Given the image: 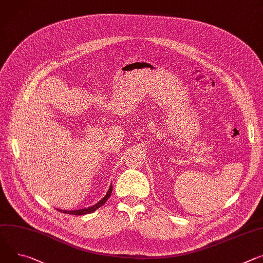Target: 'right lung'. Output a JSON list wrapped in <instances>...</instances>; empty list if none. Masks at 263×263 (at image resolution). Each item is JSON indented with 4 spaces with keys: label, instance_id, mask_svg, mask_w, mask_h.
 Masks as SVG:
<instances>
[{
    "label": "right lung",
    "instance_id": "obj_1",
    "mask_svg": "<svg viewBox=\"0 0 263 263\" xmlns=\"http://www.w3.org/2000/svg\"><path fill=\"white\" fill-rule=\"evenodd\" d=\"M111 193H112V185L110 186V189H109V191L107 192L106 196H105L101 201H99L97 204H94V205H92L91 208H88V209H82V210H77V211H63V213L72 214V215H84V214L92 213V212H94L95 210H98L100 206H102V205L108 200V198L110 197ZM61 212H62V211H61Z\"/></svg>",
    "mask_w": 263,
    "mask_h": 263
}]
</instances>
